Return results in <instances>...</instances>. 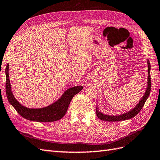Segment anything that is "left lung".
<instances>
[{
  "instance_id": "8db88e82",
  "label": "left lung",
  "mask_w": 160,
  "mask_h": 160,
  "mask_svg": "<svg viewBox=\"0 0 160 160\" xmlns=\"http://www.w3.org/2000/svg\"><path fill=\"white\" fill-rule=\"evenodd\" d=\"M147 64H148V82H147V90L145 91V93L144 96L142 97L141 100L140 101L135 108H132L131 111L128 112H127L124 114H122L120 115H105L102 113H101L100 111H98V108H96V115L98 117V118L100 119L101 120L107 121V122H118V121H122L128 120V119H131L133 117H135L139 112L141 111L142 107H144V105L147 101V98H148L149 95H150L151 89V64L149 60H147Z\"/></svg>"
}]
</instances>
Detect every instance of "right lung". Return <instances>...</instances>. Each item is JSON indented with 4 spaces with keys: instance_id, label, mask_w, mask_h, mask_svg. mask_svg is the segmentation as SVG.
Instances as JSON below:
<instances>
[{
    "instance_id": "right-lung-1",
    "label": "right lung",
    "mask_w": 160,
    "mask_h": 160,
    "mask_svg": "<svg viewBox=\"0 0 160 160\" xmlns=\"http://www.w3.org/2000/svg\"><path fill=\"white\" fill-rule=\"evenodd\" d=\"M5 75V91L9 103L22 118L31 121L50 122L60 120L66 114L73 97L83 89L82 86L71 87L63 93L60 99L49 106L41 108H29L22 106L13 96L9 78V64L6 67Z\"/></svg>"
}]
</instances>
